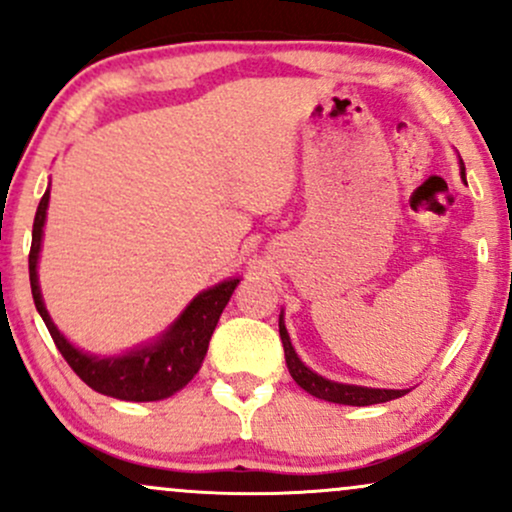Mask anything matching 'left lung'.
Masks as SVG:
<instances>
[{
	"label": "left lung",
	"mask_w": 512,
	"mask_h": 512,
	"mask_svg": "<svg viewBox=\"0 0 512 512\" xmlns=\"http://www.w3.org/2000/svg\"><path fill=\"white\" fill-rule=\"evenodd\" d=\"M462 175H464V166H462ZM279 334H281V344H284L286 366H289L291 378L296 380L305 392H310V395L317 399H327V402H334V404H351V407H368V404L390 402V399L407 395V390H373V387L342 385V383H332V380H325L322 375L313 373V370L305 366L301 358H298L296 351H293L289 332H286L281 317H279Z\"/></svg>",
	"instance_id": "obj_1"
}]
</instances>
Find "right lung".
Instances as JSON below:
<instances>
[{
  "mask_svg": "<svg viewBox=\"0 0 512 512\" xmlns=\"http://www.w3.org/2000/svg\"><path fill=\"white\" fill-rule=\"evenodd\" d=\"M48 202L50 190L45 192L38 204V211H35L31 252H28V274H31L35 308H38L40 317H43L52 342L60 349L64 361L72 366L74 373L91 390L115 399H127V402H156V399H166L173 392L182 390V387L195 378L199 366H202L209 349V339L216 330V322H219L226 303L231 301V293L236 291L240 279L223 281V284L214 286V289L199 293L195 301L187 305L180 320L170 327V332H166V337L154 346H146V349L132 351V354L117 358H96L81 354L79 349H74L57 332L48 310H45L43 298H40L38 272H35V267H38V252L40 240H43Z\"/></svg>",
  "mask_w": 512,
  "mask_h": 512,
  "instance_id": "add662e5",
  "label": "right lung"
}]
</instances>
